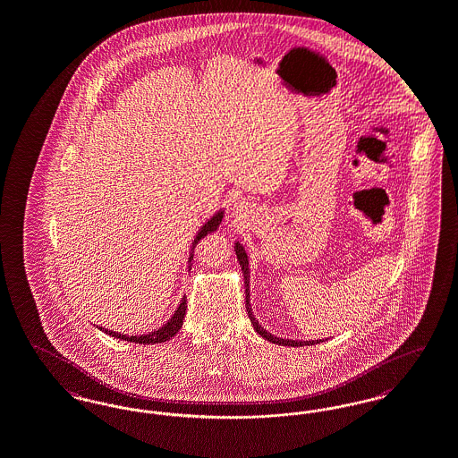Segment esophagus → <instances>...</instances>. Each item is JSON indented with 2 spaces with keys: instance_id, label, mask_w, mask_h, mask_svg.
Listing matches in <instances>:
<instances>
[{
  "instance_id": "esophagus-1",
  "label": "esophagus",
  "mask_w": 458,
  "mask_h": 458,
  "mask_svg": "<svg viewBox=\"0 0 458 458\" xmlns=\"http://www.w3.org/2000/svg\"><path fill=\"white\" fill-rule=\"evenodd\" d=\"M235 209H237V213H242V211H243V206H242V202H240V204H237V206H235Z\"/></svg>"
}]
</instances>
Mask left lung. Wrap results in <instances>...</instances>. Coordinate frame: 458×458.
I'll return each instance as SVG.
<instances>
[{"label": "left lung", "mask_w": 458, "mask_h": 458, "mask_svg": "<svg viewBox=\"0 0 458 458\" xmlns=\"http://www.w3.org/2000/svg\"><path fill=\"white\" fill-rule=\"evenodd\" d=\"M235 254H237L238 262H240V267H242V273H243V279H245V281H243V283H245V309H247L249 318H250V322H252V326H254V330H256L257 334L262 335L264 339H267L269 343H275V344H279V346H292V348L311 346V344H320V343H324V339H317V341H292V339H283V337H276L275 334H271V332H267L264 327H260L259 322L256 320V317H254L252 307H250V290H249L250 269H249V259H247L243 245L238 243V242L235 243Z\"/></svg>", "instance_id": "left-lung-1"}]
</instances>
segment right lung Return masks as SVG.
Returning a JSON list of instances; mask_svg holds the SVG:
<instances>
[{
  "instance_id": "add662e5",
  "label": "right lung",
  "mask_w": 458,
  "mask_h": 458,
  "mask_svg": "<svg viewBox=\"0 0 458 458\" xmlns=\"http://www.w3.org/2000/svg\"><path fill=\"white\" fill-rule=\"evenodd\" d=\"M221 220H223V211H218L213 218H209V220L202 225L201 230L198 232V235H196L194 242H192L191 257H189V271H191V260H192V257H194V249H196L198 242H199L201 238L206 237V235L216 232L218 226H220ZM185 301H187V300H185V296H183L182 300H181V305L177 307V310L172 315V318L165 324L164 327L153 330V332H148V334H143V335H126V334H119V332L104 329V327H98V326H97V329L109 334L112 337H115V339L128 341V343H134V344H158V343H165V341L172 339V337L181 330V327H182L183 315H185V309H187V303H185Z\"/></svg>"
}]
</instances>
